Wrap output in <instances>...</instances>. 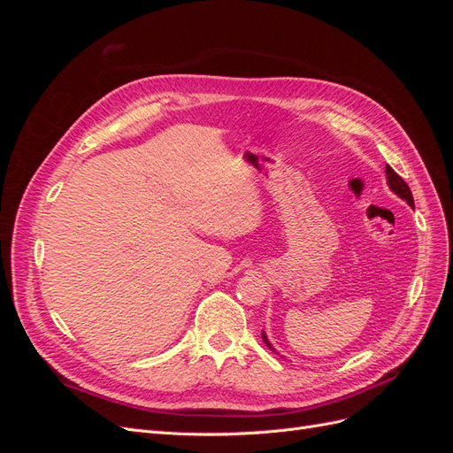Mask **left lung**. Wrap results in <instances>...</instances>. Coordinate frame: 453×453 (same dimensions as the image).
<instances>
[{"label":"left lung","mask_w":453,"mask_h":453,"mask_svg":"<svg viewBox=\"0 0 453 453\" xmlns=\"http://www.w3.org/2000/svg\"><path fill=\"white\" fill-rule=\"evenodd\" d=\"M386 175H388V185H389V188L393 190V193L399 196V198H403V200H406V203L410 205V208H414V196H412V190H410V187L404 183V180L403 177L396 173L391 166H386ZM263 340H265V344L272 349V351H276L272 348V344L268 342V338H266V334L263 333Z\"/></svg>","instance_id":"8db88e82"}]
</instances>
